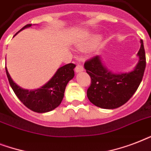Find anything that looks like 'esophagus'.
I'll return each instance as SVG.
<instances>
[{"instance_id": "esophagus-1", "label": "esophagus", "mask_w": 151, "mask_h": 151, "mask_svg": "<svg viewBox=\"0 0 151 151\" xmlns=\"http://www.w3.org/2000/svg\"><path fill=\"white\" fill-rule=\"evenodd\" d=\"M84 70V67H83L82 65H81V64H78L75 67V71L77 73H79V72H82Z\"/></svg>"}]
</instances>
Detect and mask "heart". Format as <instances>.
I'll use <instances>...</instances> for the list:
<instances>
[{
	"label": "heart",
	"mask_w": 151,
	"mask_h": 151,
	"mask_svg": "<svg viewBox=\"0 0 151 151\" xmlns=\"http://www.w3.org/2000/svg\"><path fill=\"white\" fill-rule=\"evenodd\" d=\"M97 41H98V38H97V37H94V38H92V42H93V43L96 42Z\"/></svg>",
	"instance_id": "1"
}]
</instances>
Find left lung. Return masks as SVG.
Listing matches in <instances>:
<instances>
[{"mask_svg":"<svg viewBox=\"0 0 151 151\" xmlns=\"http://www.w3.org/2000/svg\"><path fill=\"white\" fill-rule=\"evenodd\" d=\"M137 53L139 62L133 70L124 73H113L106 68L101 57L94 56L85 63V69L91 78L87 96L95 106L103 109H115L124 105L136 92L143 79L146 68L143 42Z\"/></svg>","mask_w":151,"mask_h":151,"instance_id":"8db88e82","label":"left lung"}]
</instances>
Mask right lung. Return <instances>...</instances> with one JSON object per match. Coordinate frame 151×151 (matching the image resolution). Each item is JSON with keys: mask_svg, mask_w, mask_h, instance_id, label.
<instances>
[{"mask_svg": "<svg viewBox=\"0 0 151 151\" xmlns=\"http://www.w3.org/2000/svg\"><path fill=\"white\" fill-rule=\"evenodd\" d=\"M29 27H31V24L26 25L19 32ZM75 66L73 63L63 66L58 69L48 83L35 90L23 89L18 86L9 75L7 67L5 70L11 87L19 100L34 112L45 113L54 110L61 103L66 85L74 76L73 68Z\"/></svg>", "mask_w": 151, "mask_h": 151, "instance_id": "obj_1", "label": "right lung"}]
</instances>
